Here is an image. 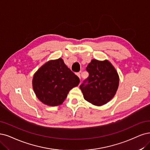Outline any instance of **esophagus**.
<instances>
[{
	"label": "esophagus",
	"instance_id": "1",
	"mask_svg": "<svg viewBox=\"0 0 150 150\" xmlns=\"http://www.w3.org/2000/svg\"><path fill=\"white\" fill-rule=\"evenodd\" d=\"M76 75L77 76H78L80 79H81V76H80V73H76Z\"/></svg>",
	"mask_w": 150,
	"mask_h": 150
}]
</instances>
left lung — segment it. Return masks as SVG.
<instances>
[{
    "instance_id": "8db88e82",
    "label": "left lung",
    "mask_w": 150,
    "mask_h": 150,
    "mask_svg": "<svg viewBox=\"0 0 150 150\" xmlns=\"http://www.w3.org/2000/svg\"><path fill=\"white\" fill-rule=\"evenodd\" d=\"M89 76L80 86L86 101L102 106L111 99L119 86V76L108 60L93 59L86 68Z\"/></svg>"
}]
</instances>
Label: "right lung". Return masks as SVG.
<instances>
[{"label": "right lung", "mask_w": 150, "mask_h": 150, "mask_svg": "<svg viewBox=\"0 0 150 150\" xmlns=\"http://www.w3.org/2000/svg\"><path fill=\"white\" fill-rule=\"evenodd\" d=\"M79 83V77L60 58L42 65L33 79V90L38 98L44 104L52 106L62 104L69 91Z\"/></svg>", "instance_id": "obj_1"}]
</instances>
